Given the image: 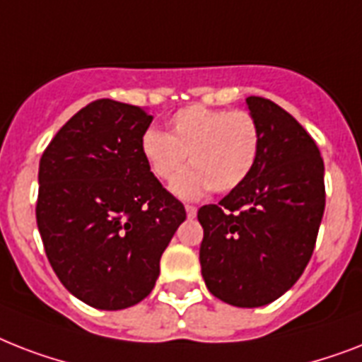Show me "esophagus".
<instances>
[{
  "instance_id": "34e87169",
  "label": "esophagus",
  "mask_w": 362,
  "mask_h": 362,
  "mask_svg": "<svg viewBox=\"0 0 362 362\" xmlns=\"http://www.w3.org/2000/svg\"><path fill=\"white\" fill-rule=\"evenodd\" d=\"M186 214L187 218H195V216H197V209L192 206V204H186Z\"/></svg>"
}]
</instances>
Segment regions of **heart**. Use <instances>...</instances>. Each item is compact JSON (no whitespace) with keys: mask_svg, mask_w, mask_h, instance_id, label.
Masks as SVG:
<instances>
[{"mask_svg":"<svg viewBox=\"0 0 362 362\" xmlns=\"http://www.w3.org/2000/svg\"><path fill=\"white\" fill-rule=\"evenodd\" d=\"M141 152L158 180H170L182 199H197L210 187L227 193L252 173L259 153V127L246 110H214L192 105L170 118V131L150 127L141 136Z\"/></svg>","mask_w":362,"mask_h":362,"instance_id":"heart-1","label":"heart"}]
</instances>
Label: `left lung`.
Returning <instances> with one entry per match:
<instances>
[{"label": "left lung", "mask_w": 362, "mask_h": 362, "mask_svg": "<svg viewBox=\"0 0 362 362\" xmlns=\"http://www.w3.org/2000/svg\"><path fill=\"white\" fill-rule=\"evenodd\" d=\"M259 127L252 173L218 204L197 212L209 291L238 308H259L289 291L306 269L325 210L320 148L270 99H246Z\"/></svg>", "instance_id": "obj_1"}]
</instances>
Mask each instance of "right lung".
<instances>
[{"label": "right lung", "mask_w": 362, "mask_h": 362, "mask_svg": "<svg viewBox=\"0 0 362 362\" xmlns=\"http://www.w3.org/2000/svg\"><path fill=\"white\" fill-rule=\"evenodd\" d=\"M146 109L99 99L56 133L39 163L37 227L65 289L98 310H124L156 286L184 204L141 152Z\"/></svg>", "instance_id": "obj_1"}]
</instances>
